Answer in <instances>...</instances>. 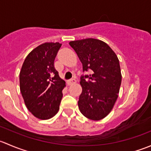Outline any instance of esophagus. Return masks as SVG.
<instances>
[{
	"mask_svg": "<svg viewBox=\"0 0 151 151\" xmlns=\"http://www.w3.org/2000/svg\"><path fill=\"white\" fill-rule=\"evenodd\" d=\"M76 83V80L75 79H71V80H68V85H72L74 84V83Z\"/></svg>",
	"mask_w": 151,
	"mask_h": 151,
	"instance_id": "34e87169",
	"label": "esophagus"
}]
</instances>
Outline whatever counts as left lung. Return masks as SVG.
<instances>
[{
    "label": "left lung",
    "mask_w": 151,
    "mask_h": 151,
    "mask_svg": "<svg viewBox=\"0 0 151 151\" xmlns=\"http://www.w3.org/2000/svg\"><path fill=\"white\" fill-rule=\"evenodd\" d=\"M69 45L83 63V71L91 69L92 72L80 77L83 91L79 109L89 119H103L111 112L118 97L122 79L119 60L109 45L99 39L88 38L72 41Z\"/></svg>",
    "instance_id": "8db88e82"
}]
</instances>
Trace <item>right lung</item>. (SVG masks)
Returning <instances> with one entry per match:
<instances>
[{"mask_svg":"<svg viewBox=\"0 0 151 151\" xmlns=\"http://www.w3.org/2000/svg\"><path fill=\"white\" fill-rule=\"evenodd\" d=\"M61 45L46 42L33 49L25 58L19 73L25 104L39 119H50L59 110L66 82L59 77L54 61Z\"/></svg>","mask_w":151,"mask_h":151,"instance_id":"obj_1","label":"right lung"}]
</instances>
